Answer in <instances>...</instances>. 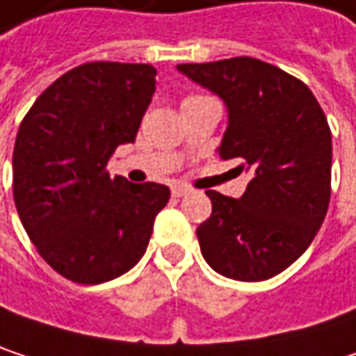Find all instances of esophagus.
Listing matches in <instances>:
<instances>
[{
	"label": "esophagus",
	"instance_id": "34e87169",
	"mask_svg": "<svg viewBox=\"0 0 356 356\" xmlns=\"http://www.w3.org/2000/svg\"><path fill=\"white\" fill-rule=\"evenodd\" d=\"M189 191H191V187L181 185V183H177V185H173V187H171V193H173L175 197H183V195H187Z\"/></svg>",
	"mask_w": 356,
	"mask_h": 356
}]
</instances>
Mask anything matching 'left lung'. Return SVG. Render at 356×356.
Here are the masks:
<instances>
[{
	"instance_id": "left-lung-1",
	"label": "left lung",
	"mask_w": 356,
	"mask_h": 356,
	"mask_svg": "<svg viewBox=\"0 0 356 356\" xmlns=\"http://www.w3.org/2000/svg\"><path fill=\"white\" fill-rule=\"evenodd\" d=\"M177 70L225 101L229 125L218 154L251 173L239 200L206 191L212 214L195 231L202 255L227 278L268 280L305 253L325 218L327 119L301 80L253 57L181 63Z\"/></svg>"
}]
</instances>
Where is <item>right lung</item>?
Segmentation results:
<instances>
[{
  "mask_svg": "<svg viewBox=\"0 0 356 356\" xmlns=\"http://www.w3.org/2000/svg\"><path fill=\"white\" fill-rule=\"evenodd\" d=\"M156 90L148 63L90 61L65 72L20 123L14 202L40 257L63 278L101 284L131 270L171 191L111 177L115 148L136 140Z\"/></svg>",
  "mask_w": 356,
  "mask_h": 356,
  "instance_id": "obj_1",
  "label": "right lung"
}]
</instances>
